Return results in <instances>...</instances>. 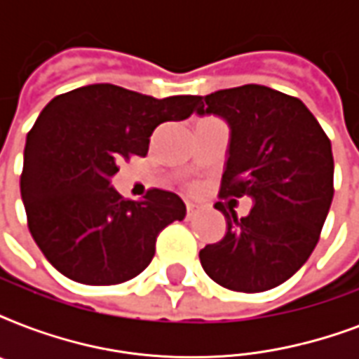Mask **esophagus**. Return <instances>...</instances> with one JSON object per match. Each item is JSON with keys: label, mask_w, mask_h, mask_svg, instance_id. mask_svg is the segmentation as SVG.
Segmentation results:
<instances>
[{"label": "esophagus", "mask_w": 359, "mask_h": 359, "mask_svg": "<svg viewBox=\"0 0 359 359\" xmlns=\"http://www.w3.org/2000/svg\"><path fill=\"white\" fill-rule=\"evenodd\" d=\"M197 212H199V207H197V205H194V203H186V218H196Z\"/></svg>", "instance_id": "esophagus-1"}]
</instances>
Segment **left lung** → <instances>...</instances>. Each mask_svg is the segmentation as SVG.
<instances>
[{"label":"left lung","mask_w":359,"mask_h":359,"mask_svg":"<svg viewBox=\"0 0 359 359\" xmlns=\"http://www.w3.org/2000/svg\"><path fill=\"white\" fill-rule=\"evenodd\" d=\"M197 114L229 123L219 199H253L245 218L214 205L227 233L199 251L203 270L236 292L273 289L300 270L320 238L334 199L332 143L302 100L255 83L199 97Z\"/></svg>","instance_id":"8db88e82"}]
</instances>
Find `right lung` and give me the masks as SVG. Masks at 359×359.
Returning <instances> with one entry per match:
<instances>
[{"mask_svg": "<svg viewBox=\"0 0 359 359\" xmlns=\"http://www.w3.org/2000/svg\"><path fill=\"white\" fill-rule=\"evenodd\" d=\"M197 98L95 83L46 104L25 140L20 191L31 236L55 270L78 283L117 285L149 266L160 231L184 219L186 205L158 188L124 199L109 179L119 160L145 156L158 124L188 119Z\"/></svg>", "mask_w": 359, "mask_h": 359, "instance_id": "obj_1", "label": "right lung"}]
</instances>
